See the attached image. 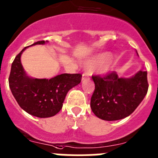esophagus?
Segmentation results:
<instances>
[{
	"mask_svg": "<svg viewBox=\"0 0 158 158\" xmlns=\"http://www.w3.org/2000/svg\"><path fill=\"white\" fill-rule=\"evenodd\" d=\"M89 79V75L86 72L82 74V81L83 80H86V79Z\"/></svg>",
	"mask_w": 158,
	"mask_h": 158,
	"instance_id": "34e87169",
	"label": "esophagus"
}]
</instances>
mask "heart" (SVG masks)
<instances>
[{"label": "heart", "mask_w": 158, "mask_h": 158, "mask_svg": "<svg viewBox=\"0 0 158 158\" xmlns=\"http://www.w3.org/2000/svg\"><path fill=\"white\" fill-rule=\"evenodd\" d=\"M108 56H109V55L107 53H101V54L96 55L93 57L89 58L86 62V66L94 69V68H97V67L100 66L98 69L99 72L102 74L107 73L109 71V69H110L109 64L106 62Z\"/></svg>", "instance_id": "heart-1"}]
</instances>
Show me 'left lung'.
<instances>
[{
	"mask_svg": "<svg viewBox=\"0 0 158 158\" xmlns=\"http://www.w3.org/2000/svg\"><path fill=\"white\" fill-rule=\"evenodd\" d=\"M95 89L90 107L96 116L113 121L130 116L148 91L147 72L140 70L131 78H119L116 72L92 76Z\"/></svg>",
	"mask_w": 158,
	"mask_h": 158,
	"instance_id": "8db88e82",
	"label": "left lung"
}]
</instances>
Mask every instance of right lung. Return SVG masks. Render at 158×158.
<instances>
[{
	"label": "right lung",
	"mask_w": 158,
	"mask_h": 158,
	"mask_svg": "<svg viewBox=\"0 0 158 158\" xmlns=\"http://www.w3.org/2000/svg\"><path fill=\"white\" fill-rule=\"evenodd\" d=\"M38 41L33 45L45 44ZM28 47V46H27ZM15 56L10 72L9 87L19 106L32 116L39 118L53 116L60 112L69 89L80 83L81 74H61L50 79H34L27 76L21 64V54Z\"/></svg>",
	"instance_id": "1"
}]
</instances>
